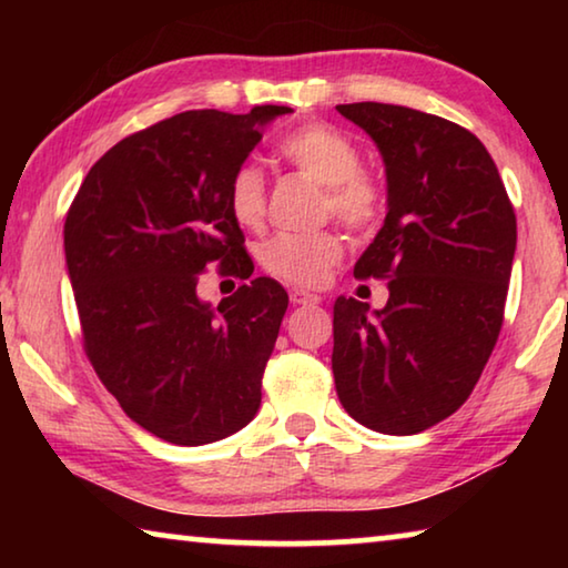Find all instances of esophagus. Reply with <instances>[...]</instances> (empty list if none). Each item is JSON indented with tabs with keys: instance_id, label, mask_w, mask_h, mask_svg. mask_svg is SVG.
Wrapping results in <instances>:
<instances>
[{
	"instance_id": "34e87169",
	"label": "esophagus",
	"mask_w": 568,
	"mask_h": 568,
	"mask_svg": "<svg viewBox=\"0 0 568 568\" xmlns=\"http://www.w3.org/2000/svg\"><path fill=\"white\" fill-rule=\"evenodd\" d=\"M291 303L293 305H315V303H321V297L315 295V293L303 291V287H293V291H291Z\"/></svg>"
}]
</instances>
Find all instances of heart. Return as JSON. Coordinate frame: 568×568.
Returning <instances> with one entry per match:
<instances>
[{"label": "heart", "instance_id": "b5f03b06", "mask_svg": "<svg viewBox=\"0 0 568 568\" xmlns=\"http://www.w3.org/2000/svg\"><path fill=\"white\" fill-rule=\"evenodd\" d=\"M283 158L323 185V213H333L351 230H371L383 210L381 187L361 172V152L338 130L307 124L281 145ZM227 210L245 230L265 220V182L261 170L243 165L227 185ZM343 240L335 230L281 233L257 250L263 271L293 285H318L341 261Z\"/></svg>", "mask_w": 568, "mask_h": 568}]
</instances>
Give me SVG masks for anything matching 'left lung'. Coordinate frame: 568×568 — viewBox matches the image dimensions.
I'll return each instance as SVG.
<instances>
[{"instance_id":"8db88e82","label":"left lung","mask_w":568,"mask_h":568,"mask_svg":"<svg viewBox=\"0 0 568 568\" xmlns=\"http://www.w3.org/2000/svg\"><path fill=\"white\" fill-rule=\"evenodd\" d=\"M386 165L388 213L355 263L388 277V303L333 305L343 408L388 436L420 434L464 406L504 323L516 215L474 132L400 104H338Z\"/></svg>"}]
</instances>
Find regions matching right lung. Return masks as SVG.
Masks as SVG:
<instances>
[{
    "label": "right lung",
    "mask_w": 568,
    "mask_h": 568,
    "mask_svg": "<svg viewBox=\"0 0 568 568\" xmlns=\"http://www.w3.org/2000/svg\"><path fill=\"white\" fill-rule=\"evenodd\" d=\"M287 112L190 110L134 132L94 162L67 213L84 353L122 410L168 444H213L261 408L285 287L253 277L213 307L197 277L215 261L253 275L227 185Z\"/></svg>",
    "instance_id": "obj_1"
}]
</instances>
